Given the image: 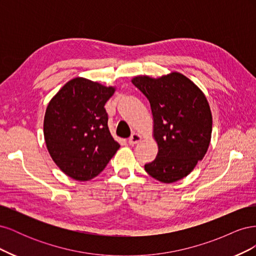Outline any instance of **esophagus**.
I'll return each mask as SVG.
<instances>
[{
    "instance_id": "obj_1",
    "label": "esophagus",
    "mask_w": 256,
    "mask_h": 256,
    "mask_svg": "<svg viewBox=\"0 0 256 256\" xmlns=\"http://www.w3.org/2000/svg\"><path fill=\"white\" fill-rule=\"evenodd\" d=\"M141 140H142V136L140 134H131V136L129 138L128 143H129V145H136L138 142H141Z\"/></svg>"
}]
</instances>
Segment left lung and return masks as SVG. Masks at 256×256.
<instances>
[{
  "instance_id": "left-lung-1",
  "label": "left lung",
  "mask_w": 256,
  "mask_h": 256,
  "mask_svg": "<svg viewBox=\"0 0 256 256\" xmlns=\"http://www.w3.org/2000/svg\"><path fill=\"white\" fill-rule=\"evenodd\" d=\"M148 99L154 118L156 159L145 171L161 182H174L192 172L210 143L212 116L196 85L180 72L158 79L138 76L131 81Z\"/></svg>"
}]
</instances>
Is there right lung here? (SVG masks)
<instances>
[{"label":"right lung","instance_id":"add662e5","mask_svg":"<svg viewBox=\"0 0 256 256\" xmlns=\"http://www.w3.org/2000/svg\"><path fill=\"white\" fill-rule=\"evenodd\" d=\"M115 88L84 78L68 81L47 106L46 145L69 177L85 182L102 173L120 148L108 127L104 104Z\"/></svg>","mask_w":256,"mask_h":256}]
</instances>
